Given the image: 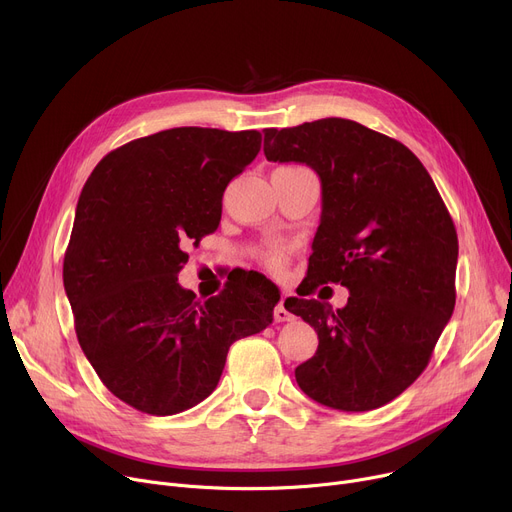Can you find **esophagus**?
Instances as JSON below:
<instances>
[{
    "label": "esophagus",
    "instance_id": "1",
    "mask_svg": "<svg viewBox=\"0 0 512 512\" xmlns=\"http://www.w3.org/2000/svg\"><path fill=\"white\" fill-rule=\"evenodd\" d=\"M294 315L288 311V307L284 305V299L276 305V309H274V319L276 321H280V324H282V321H290Z\"/></svg>",
    "mask_w": 512,
    "mask_h": 512
}]
</instances>
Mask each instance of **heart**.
<instances>
[{
	"label": "heart",
	"mask_w": 512,
	"mask_h": 512,
	"mask_svg": "<svg viewBox=\"0 0 512 512\" xmlns=\"http://www.w3.org/2000/svg\"><path fill=\"white\" fill-rule=\"evenodd\" d=\"M265 263L272 267V270H280L282 267V255L278 253V251H272V253H267L265 255Z\"/></svg>",
	"instance_id": "heart-1"
}]
</instances>
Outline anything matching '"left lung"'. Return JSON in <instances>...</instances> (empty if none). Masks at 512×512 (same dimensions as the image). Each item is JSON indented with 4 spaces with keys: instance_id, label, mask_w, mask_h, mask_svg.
Returning a JSON list of instances; mask_svg holds the SVG:
<instances>
[{
    "instance_id": "obj_1",
    "label": "left lung",
    "mask_w": 512,
    "mask_h": 512,
    "mask_svg": "<svg viewBox=\"0 0 512 512\" xmlns=\"http://www.w3.org/2000/svg\"><path fill=\"white\" fill-rule=\"evenodd\" d=\"M263 132L267 161L307 164L321 180L305 294L319 284L351 292L336 311L286 299L319 338L294 378L338 411L384 407L419 378L454 311L459 238L450 213L415 153L359 122L324 118Z\"/></svg>"
}]
</instances>
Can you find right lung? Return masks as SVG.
<instances>
[{
	"mask_svg": "<svg viewBox=\"0 0 512 512\" xmlns=\"http://www.w3.org/2000/svg\"><path fill=\"white\" fill-rule=\"evenodd\" d=\"M259 149L257 130H161L107 153L78 197L64 257L76 338L105 388L141 413L199 405L230 344L274 321L280 297L234 284L199 301L178 284L182 247L218 230L228 182Z\"/></svg>",
	"mask_w": 512,
	"mask_h": 512,
	"instance_id": "obj_1",
	"label": "right lung"
}]
</instances>
